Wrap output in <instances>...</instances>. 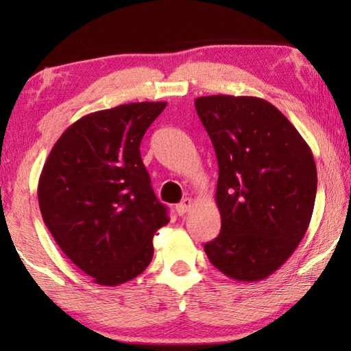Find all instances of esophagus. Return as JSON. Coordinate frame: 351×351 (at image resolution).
Instances as JSON below:
<instances>
[{"label":"esophagus","instance_id":"1","mask_svg":"<svg viewBox=\"0 0 351 351\" xmlns=\"http://www.w3.org/2000/svg\"><path fill=\"white\" fill-rule=\"evenodd\" d=\"M193 206V201H192V198H186V199H182L180 204L176 206V212H178V215H184V213H187L189 212V209L190 207Z\"/></svg>","mask_w":351,"mask_h":351}]
</instances>
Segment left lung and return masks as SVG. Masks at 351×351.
<instances>
[{
  "mask_svg": "<svg viewBox=\"0 0 351 351\" xmlns=\"http://www.w3.org/2000/svg\"><path fill=\"white\" fill-rule=\"evenodd\" d=\"M195 108L218 161L221 232L204 251L229 278L263 280L293 255L310 226L317 190L311 148L260 97L204 96Z\"/></svg>",
  "mask_w": 351,
  "mask_h": 351,
  "instance_id": "1",
  "label": "left lung"
}]
</instances>
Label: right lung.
I'll return each mask as SVG.
<instances>
[{
	"label": "right lung",
	"mask_w": 351,
	"mask_h": 351,
	"mask_svg": "<svg viewBox=\"0 0 351 351\" xmlns=\"http://www.w3.org/2000/svg\"><path fill=\"white\" fill-rule=\"evenodd\" d=\"M165 102L91 112L64 130L38 180L43 221L66 257L105 287L133 280L169 223L141 158L147 128Z\"/></svg>",
	"instance_id": "right-lung-1"
}]
</instances>
